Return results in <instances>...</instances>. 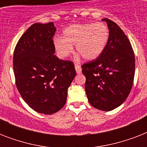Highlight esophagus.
I'll return each instance as SVG.
<instances>
[{"label": "esophagus", "mask_w": 147, "mask_h": 147, "mask_svg": "<svg viewBox=\"0 0 147 147\" xmlns=\"http://www.w3.org/2000/svg\"><path fill=\"white\" fill-rule=\"evenodd\" d=\"M75 69H76V73L77 74H80L82 72V69H81V67L78 65H75Z\"/></svg>", "instance_id": "obj_1"}]
</instances>
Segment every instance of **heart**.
<instances>
[{
	"instance_id": "heart-1",
	"label": "heart",
	"mask_w": 147,
	"mask_h": 147,
	"mask_svg": "<svg viewBox=\"0 0 147 147\" xmlns=\"http://www.w3.org/2000/svg\"><path fill=\"white\" fill-rule=\"evenodd\" d=\"M109 35L108 27L103 23L74 24L63 31L62 39H55L54 46L61 59L69 57L73 52L72 46L76 45V52L85 60L91 61L105 50Z\"/></svg>"
}]
</instances>
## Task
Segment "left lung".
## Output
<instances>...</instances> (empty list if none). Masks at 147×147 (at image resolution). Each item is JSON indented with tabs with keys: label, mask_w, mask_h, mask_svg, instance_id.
Here are the masks:
<instances>
[{
	"label": "left lung",
	"mask_w": 147,
	"mask_h": 147,
	"mask_svg": "<svg viewBox=\"0 0 147 147\" xmlns=\"http://www.w3.org/2000/svg\"><path fill=\"white\" fill-rule=\"evenodd\" d=\"M109 40L96 59L82 65L85 92L92 106L109 111L122 105L130 94L135 74V57L130 41L119 26L105 18Z\"/></svg>",
	"instance_id": "1"
}]
</instances>
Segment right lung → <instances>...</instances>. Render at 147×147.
<instances>
[{
    "label": "right lung",
    "mask_w": 147,
    "mask_h": 147,
    "mask_svg": "<svg viewBox=\"0 0 147 147\" xmlns=\"http://www.w3.org/2000/svg\"><path fill=\"white\" fill-rule=\"evenodd\" d=\"M50 22L33 24L23 34L13 53V72L19 93L35 111L52 114L66 102L68 88L76 75L74 63L59 59Z\"/></svg>",
    "instance_id": "obj_1"
}]
</instances>
